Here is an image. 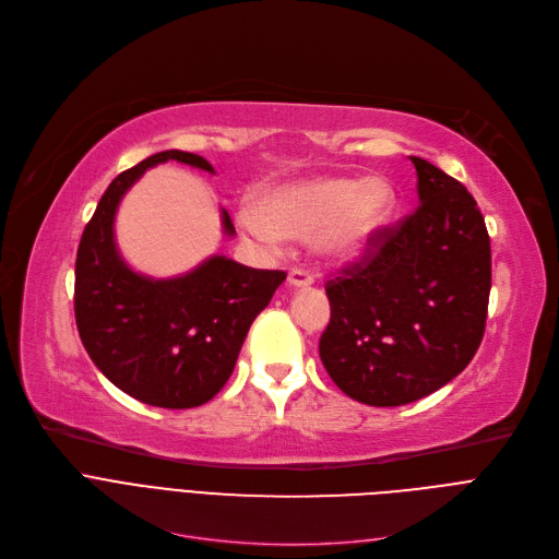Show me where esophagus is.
I'll return each instance as SVG.
<instances>
[{
	"label": "esophagus",
	"instance_id": "1",
	"mask_svg": "<svg viewBox=\"0 0 559 559\" xmlns=\"http://www.w3.org/2000/svg\"><path fill=\"white\" fill-rule=\"evenodd\" d=\"M288 284L293 288H309L313 284V277L307 271H302V269H293L288 273Z\"/></svg>",
	"mask_w": 559,
	"mask_h": 559
}]
</instances>
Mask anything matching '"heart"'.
<instances>
[{
  "label": "heart",
  "instance_id": "heart-1",
  "mask_svg": "<svg viewBox=\"0 0 559 559\" xmlns=\"http://www.w3.org/2000/svg\"><path fill=\"white\" fill-rule=\"evenodd\" d=\"M392 207L395 189L383 178L354 182L345 176H318L269 189L264 205L243 201L237 223L269 252H277L286 237H298L311 239L320 257L345 261L370 246Z\"/></svg>",
  "mask_w": 559,
  "mask_h": 559
}]
</instances>
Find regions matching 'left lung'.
Instances as JSON below:
<instances>
[{"label":"left lung","instance_id":"left-lung-1","mask_svg":"<svg viewBox=\"0 0 559 559\" xmlns=\"http://www.w3.org/2000/svg\"><path fill=\"white\" fill-rule=\"evenodd\" d=\"M411 162L419 205L324 284L332 318L318 345L322 366L347 397L379 408L431 395L469 366L491 288L474 195L436 164Z\"/></svg>","mask_w":559,"mask_h":559}]
</instances>
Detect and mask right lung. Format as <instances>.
Segmentation results:
<instances>
[{
	"label": "right lung",
	"mask_w": 559,
	"mask_h": 559,
	"mask_svg": "<svg viewBox=\"0 0 559 559\" xmlns=\"http://www.w3.org/2000/svg\"><path fill=\"white\" fill-rule=\"evenodd\" d=\"M167 159L214 171L195 153L162 151L110 182L79 243L74 316L94 366L126 395L157 408H193L210 402L233 374L252 320L269 307L286 273L248 269L225 257L176 280L130 271L115 246V212L126 189ZM223 227L235 235L227 212Z\"/></svg>",
	"instance_id": "right-lung-1"
}]
</instances>
